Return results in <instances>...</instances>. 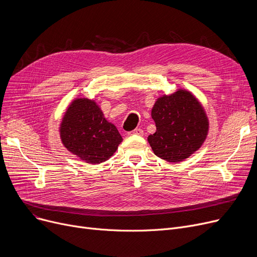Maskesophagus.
Listing matches in <instances>:
<instances>
[{
	"mask_svg": "<svg viewBox=\"0 0 257 257\" xmlns=\"http://www.w3.org/2000/svg\"><path fill=\"white\" fill-rule=\"evenodd\" d=\"M128 134H129V136H143L144 131H143V129H141V128H137V129H134L133 131L129 132Z\"/></svg>",
	"mask_w": 257,
	"mask_h": 257,
	"instance_id": "obj_1",
	"label": "esophagus"
}]
</instances>
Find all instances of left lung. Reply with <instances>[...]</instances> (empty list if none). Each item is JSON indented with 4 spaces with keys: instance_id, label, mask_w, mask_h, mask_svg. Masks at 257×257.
<instances>
[{
    "instance_id": "1",
    "label": "left lung",
    "mask_w": 257,
    "mask_h": 257,
    "mask_svg": "<svg viewBox=\"0 0 257 257\" xmlns=\"http://www.w3.org/2000/svg\"><path fill=\"white\" fill-rule=\"evenodd\" d=\"M156 131L148 137L152 150L169 163L190 157L206 140L209 121L203 106L186 89L159 97L151 111Z\"/></svg>"
}]
</instances>
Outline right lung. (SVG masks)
Segmentation results:
<instances>
[{
    "label": "right lung",
    "mask_w": 257,
    "mask_h": 257,
    "mask_svg": "<svg viewBox=\"0 0 257 257\" xmlns=\"http://www.w3.org/2000/svg\"><path fill=\"white\" fill-rule=\"evenodd\" d=\"M63 146L84 163L97 165L109 159L123 141L94 100L77 98L67 107L59 127Z\"/></svg>",
    "instance_id": "add662e5"
}]
</instances>
